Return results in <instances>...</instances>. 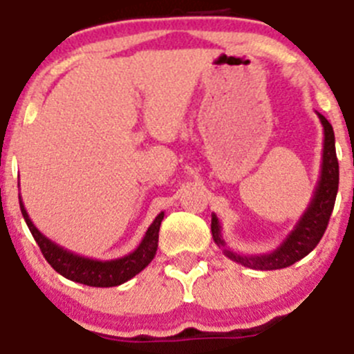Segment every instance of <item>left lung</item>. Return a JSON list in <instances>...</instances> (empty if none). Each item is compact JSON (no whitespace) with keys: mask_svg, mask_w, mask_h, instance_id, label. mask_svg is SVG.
Returning <instances> with one entry per match:
<instances>
[{"mask_svg":"<svg viewBox=\"0 0 354 354\" xmlns=\"http://www.w3.org/2000/svg\"><path fill=\"white\" fill-rule=\"evenodd\" d=\"M318 114L323 127V153L318 183H316L315 193H313L308 208L301 215L297 224L294 225V230L281 241L280 247H276L274 250L268 252V254H238L227 247L225 240L222 238L221 222H218L217 215L212 214V238H214L215 245L224 252L225 257H230L231 261L238 262L245 268L259 269V271L288 268V266L304 259L322 240L326 225H328L332 210H334L335 196H337L339 161L337 154H335L334 129L323 114Z\"/></svg>","mask_w":354,"mask_h":354,"instance_id":"8db88e82","label":"left lung"}]
</instances>
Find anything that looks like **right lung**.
Instances as JSON below:
<instances>
[{"label": "right lung", "mask_w": 354, "mask_h": 354, "mask_svg": "<svg viewBox=\"0 0 354 354\" xmlns=\"http://www.w3.org/2000/svg\"><path fill=\"white\" fill-rule=\"evenodd\" d=\"M19 203L24 221H26L29 231L35 236L38 247L41 248L46 262L59 274H62L64 278L71 281L88 285V287H118V285L132 280L133 276L139 274L156 255L158 233H160V225L165 217V212H160L156 215V218L147 227L142 241H140L136 250L123 255V257L111 259V261H99V259H90L85 257V255L74 254V252L67 250V248L60 247L55 241L46 238L29 218L28 210L22 203V198H19Z\"/></svg>", "instance_id": "add662e5"}]
</instances>
